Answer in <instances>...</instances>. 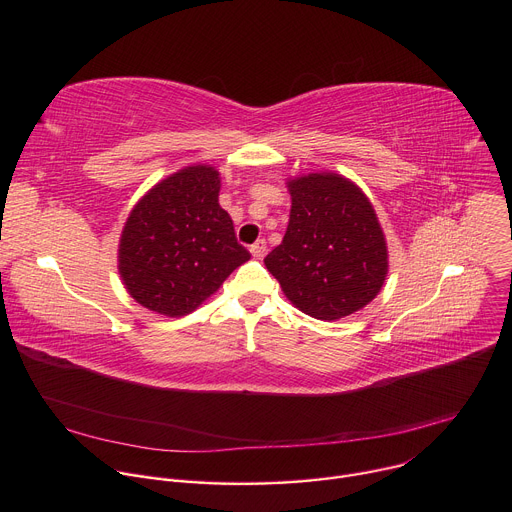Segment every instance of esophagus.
<instances>
[{"instance_id": "34e87169", "label": "esophagus", "mask_w": 512, "mask_h": 512, "mask_svg": "<svg viewBox=\"0 0 512 512\" xmlns=\"http://www.w3.org/2000/svg\"><path fill=\"white\" fill-rule=\"evenodd\" d=\"M250 252H252V256L254 258H264V254H266V242H264V239H258V242L250 248Z\"/></svg>"}]
</instances>
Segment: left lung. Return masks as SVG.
Instances as JSON below:
<instances>
[{
	"label": "left lung",
	"instance_id": "obj_1",
	"mask_svg": "<svg viewBox=\"0 0 512 512\" xmlns=\"http://www.w3.org/2000/svg\"><path fill=\"white\" fill-rule=\"evenodd\" d=\"M283 242L264 258L289 302L318 320L366 308L388 273V250L368 196L339 173L289 179Z\"/></svg>",
	"mask_w": 512,
	"mask_h": 512
}]
</instances>
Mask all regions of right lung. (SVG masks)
I'll return each instance as SVG.
<instances>
[{
	"mask_svg": "<svg viewBox=\"0 0 512 512\" xmlns=\"http://www.w3.org/2000/svg\"><path fill=\"white\" fill-rule=\"evenodd\" d=\"M219 190L215 167L192 165L165 177L132 208L117 268L140 306L186 316L250 260L219 204Z\"/></svg>",
	"mask_w": 512,
	"mask_h": 512,
	"instance_id": "right-lung-1",
	"label": "right lung"
}]
</instances>
